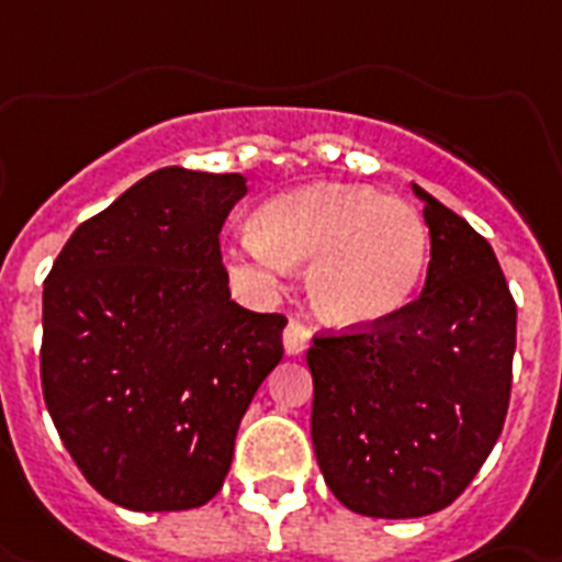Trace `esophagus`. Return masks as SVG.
Masks as SVG:
<instances>
[{"label":"esophagus","instance_id":"obj_1","mask_svg":"<svg viewBox=\"0 0 562 562\" xmlns=\"http://www.w3.org/2000/svg\"><path fill=\"white\" fill-rule=\"evenodd\" d=\"M282 339H285V350H288V353H291V356L302 353V350H305L311 345L308 325H305V322H300V319H291L285 325V334H282Z\"/></svg>","mask_w":562,"mask_h":562}]
</instances>
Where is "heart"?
I'll return each mask as SVG.
<instances>
[{
	"mask_svg": "<svg viewBox=\"0 0 562 562\" xmlns=\"http://www.w3.org/2000/svg\"><path fill=\"white\" fill-rule=\"evenodd\" d=\"M427 257L429 228L413 203L350 183L277 194L228 248L234 274L262 291L311 260L308 296L336 325H373L402 311Z\"/></svg>",
	"mask_w": 562,
	"mask_h": 562,
	"instance_id": "1",
	"label": "heart"
}]
</instances>
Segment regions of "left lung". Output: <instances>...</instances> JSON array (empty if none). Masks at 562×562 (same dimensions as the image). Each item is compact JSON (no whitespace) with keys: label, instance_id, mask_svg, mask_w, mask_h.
I'll list each match as a JSON object with an SVG mask.
<instances>
[{"label":"left lung","instance_id":"1","mask_svg":"<svg viewBox=\"0 0 562 562\" xmlns=\"http://www.w3.org/2000/svg\"><path fill=\"white\" fill-rule=\"evenodd\" d=\"M429 228L422 296L373 325L314 334L311 438L325 484L370 517L450 506L495 447L517 308L490 243L416 187Z\"/></svg>","mask_w":562,"mask_h":562}]
</instances>
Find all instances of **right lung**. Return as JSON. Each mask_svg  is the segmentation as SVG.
Here are the masks:
<instances>
[{
  "label": "right lung",
  "mask_w": 562,
  "mask_h": 562,
  "mask_svg": "<svg viewBox=\"0 0 562 562\" xmlns=\"http://www.w3.org/2000/svg\"><path fill=\"white\" fill-rule=\"evenodd\" d=\"M243 175L166 166L85 221L42 294V393L95 492L194 509L223 486L254 393L282 359V314L228 294L221 228Z\"/></svg>",
  "instance_id": "1"
}]
</instances>
